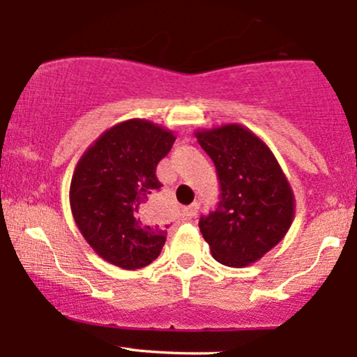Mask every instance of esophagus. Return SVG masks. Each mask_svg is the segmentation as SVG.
I'll return each mask as SVG.
<instances>
[{
	"mask_svg": "<svg viewBox=\"0 0 357 357\" xmlns=\"http://www.w3.org/2000/svg\"><path fill=\"white\" fill-rule=\"evenodd\" d=\"M198 210H199V204L198 203H192V204H190V206H186L183 210V216H184V220H192L195 218L196 215H198Z\"/></svg>",
	"mask_w": 357,
	"mask_h": 357,
	"instance_id": "34e87169",
	"label": "esophagus"
}]
</instances>
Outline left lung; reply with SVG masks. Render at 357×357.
<instances>
[{
	"instance_id": "8db88e82",
	"label": "left lung",
	"mask_w": 357,
	"mask_h": 357,
	"mask_svg": "<svg viewBox=\"0 0 357 357\" xmlns=\"http://www.w3.org/2000/svg\"><path fill=\"white\" fill-rule=\"evenodd\" d=\"M215 162L220 181L216 210L199 218L211 255L227 267L260 260L285 236L296 199L268 146L240 124L195 134Z\"/></svg>"
}]
</instances>
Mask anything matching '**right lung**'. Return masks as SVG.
<instances>
[{
	"instance_id": "1",
	"label": "right lung",
	"mask_w": 357,
	"mask_h": 357,
	"mask_svg": "<svg viewBox=\"0 0 357 357\" xmlns=\"http://www.w3.org/2000/svg\"><path fill=\"white\" fill-rule=\"evenodd\" d=\"M174 141L171 130L130 119L105 130L73 171V220L97 255L116 267H146L165 247L167 225L159 223L151 199L162 186L155 167Z\"/></svg>"
}]
</instances>
